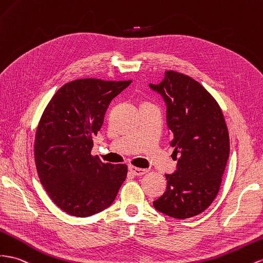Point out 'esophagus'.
<instances>
[{"label":"esophagus","instance_id":"obj_1","mask_svg":"<svg viewBox=\"0 0 263 263\" xmlns=\"http://www.w3.org/2000/svg\"><path fill=\"white\" fill-rule=\"evenodd\" d=\"M129 172L132 174H134L135 176H143L144 174H146L148 170L147 169H144V168H139V167H135V166H129L128 167Z\"/></svg>","mask_w":263,"mask_h":263}]
</instances>
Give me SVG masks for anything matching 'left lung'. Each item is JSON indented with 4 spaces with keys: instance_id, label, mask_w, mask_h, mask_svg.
I'll return each instance as SVG.
<instances>
[{
    "instance_id": "obj_1",
    "label": "left lung",
    "mask_w": 263,
    "mask_h": 263,
    "mask_svg": "<svg viewBox=\"0 0 263 263\" xmlns=\"http://www.w3.org/2000/svg\"><path fill=\"white\" fill-rule=\"evenodd\" d=\"M151 87L165 99L172 146L180 153L154 207L176 219L191 218L209 207L221 186L230 152L228 127L215 97L190 76L165 70L164 80Z\"/></svg>"
}]
</instances>
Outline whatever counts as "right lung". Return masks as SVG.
<instances>
[{"label":"right lung","instance_id":"1","mask_svg":"<svg viewBox=\"0 0 263 263\" xmlns=\"http://www.w3.org/2000/svg\"><path fill=\"white\" fill-rule=\"evenodd\" d=\"M130 83H66L41 116L34 141L39 178L52 201L70 216L89 217L109 207L126 179L125 164H105L91 148L110 101Z\"/></svg>","mask_w":263,"mask_h":263}]
</instances>
